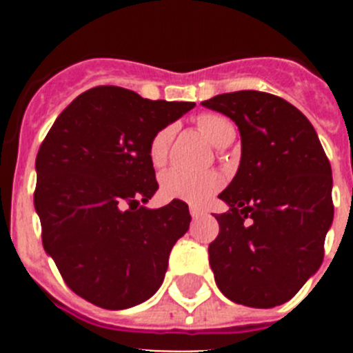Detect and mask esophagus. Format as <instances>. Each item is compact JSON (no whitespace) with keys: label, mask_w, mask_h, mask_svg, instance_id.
I'll use <instances>...</instances> for the list:
<instances>
[{"label":"esophagus","mask_w":353,"mask_h":353,"mask_svg":"<svg viewBox=\"0 0 353 353\" xmlns=\"http://www.w3.org/2000/svg\"><path fill=\"white\" fill-rule=\"evenodd\" d=\"M203 214H205L203 210H199V208H196V207H191L192 219H198V217H201V215H203Z\"/></svg>","instance_id":"34e87169"}]
</instances>
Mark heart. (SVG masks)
Returning a JSON list of instances; mask_svg holds the SVG:
<instances>
[{"label":"heart","mask_w":353,"mask_h":353,"mask_svg":"<svg viewBox=\"0 0 353 353\" xmlns=\"http://www.w3.org/2000/svg\"><path fill=\"white\" fill-rule=\"evenodd\" d=\"M196 125L207 136L212 145L223 146L230 145L235 138V127L226 117L217 113H203L196 118ZM174 127H162L154 134L148 146L150 162L155 168L166 164L170 155V146L173 141ZM223 185V176L215 171L192 173L185 170H170L162 174L161 192L168 199H180L191 205H203L219 191Z\"/></svg>","instance_id":"obj_1"}]
</instances>
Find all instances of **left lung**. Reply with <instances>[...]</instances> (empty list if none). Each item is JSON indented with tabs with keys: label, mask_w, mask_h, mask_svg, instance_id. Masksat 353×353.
I'll return each instance as SVG.
<instances>
[{
	"label": "left lung",
	"mask_w": 353,
	"mask_h": 353,
	"mask_svg": "<svg viewBox=\"0 0 353 353\" xmlns=\"http://www.w3.org/2000/svg\"><path fill=\"white\" fill-rule=\"evenodd\" d=\"M201 105L232 118L242 155L219 194L230 210L215 215L208 245L217 288L249 307L281 305L316 274L334 219L332 171L310 120L265 92L215 95Z\"/></svg>",
	"instance_id": "left-lung-1"
}]
</instances>
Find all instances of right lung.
Segmentation results:
<instances>
[{"instance_id": "1", "label": "right lung", "mask_w": 353, "mask_h": 353, "mask_svg": "<svg viewBox=\"0 0 353 353\" xmlns=\"http://www.w3.org/2000/svg\"><path fill=\"white\" fill-rule=\"evenodd\" d=\"M192 108L97 86L61 111L40 145L33 201L42 244L84 301L127 310L161 288L191 215L180 199L145 207L159 189L148 146Z\"/></svg>"}]
</instances>
